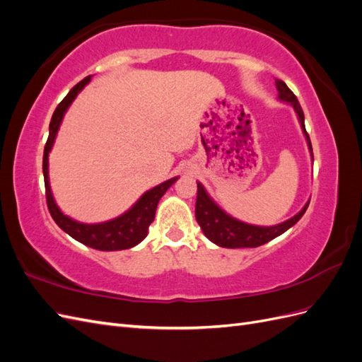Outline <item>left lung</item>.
Masks as SVG:
<instances>
[{"instance_id":"1","label":"left lung","mask_w":362,"mask_h":362,"mask_svg":"<svg viewBox=\"0 0 362 362\" xmlns=\"http://www.w3.org/2000/svg\"><path fill=\"white\" fill-rule=\"evenodd\" d=\"M276 89H278V98L284 103H288L293 105L294 112L298 113L299 122L302 127L303 134L306 137V141H308V148L313 157V146H311V140L308 133L305 129V116L302 112V107L298 101L296 95L288 89L287 84L276 80ZM310 202H306L302 210L293 216L288 221L282 222L279 225H273V226H257V225H249L245 222H240L233 216L226 214L221 206H218L208 193L205 192L204 185L198 182V196H196V221H198L202 233L208 240H211L213 243L222 247H229V249H237V247H258L261 245H264L270 240L276 238L278 235L284 234L290 229L294 223L299 222V218L305 214L306 208H308Z\"/></svg>"}]
</instances>
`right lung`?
<instances>
[{
    "mask_svg": "<svg viewBox=\"0 0 362 362\" xmlns=\"http://www.w3.org/2000/svg\"><path fill=\"white\" fill-rule=\"evenodd\" d=\"M90 76H86L78 84L74 86L71 92L64 96V100L57 105L56 112H54L51 122H49V136L47 140L45 149H43V180H45V194H47V204L48 210L56 222L64 233H68L76 242H80L86 246L98 249V250H122L129 249L139 245L141 240L148 235L149 225L154 222L156 210L161 196L166 193L170 185L178 180V177L170 178L164 181L154 189L148 190L141 198L129 208L127 213L119 216L113 221L103 222V223H81L76 222L74 218L64 216L60 208L57 206L56 201L52 198L51 187H49V178H48V154L52 148L54 140H56L59 127L62 124V119L66 113L68 107L75 100V96L81 92L83 87L90 81Z\"/></svg>",
    "mask_w": 362,
    "mask_h": 362,
    "instance_id": "right-lung-1",
    "label": "right lung"
}]
</instances>
